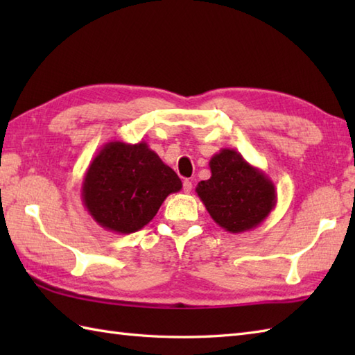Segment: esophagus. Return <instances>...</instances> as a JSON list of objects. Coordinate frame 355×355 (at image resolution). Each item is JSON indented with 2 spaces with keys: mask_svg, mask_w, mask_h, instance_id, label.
Returning a JSON list of instances; mask_svg holds the SVG:
<instances>
[{
  "mask_svg": "<svg viewBox=\"0 0 355 355\" xmlns=\"http://www.w3.org/2000/svg\"><path fill=\"white\" fill-rule=\"evenodd\" d=\"M183 191H184V193H191V191H192V182H189V180H184V182H183Z\"/></svg>",
  "mask_w": 355,
  "mask_h": 355,
  "instance_id": "esophagus-1",
  "label": "esophagus"
}]
</instances>
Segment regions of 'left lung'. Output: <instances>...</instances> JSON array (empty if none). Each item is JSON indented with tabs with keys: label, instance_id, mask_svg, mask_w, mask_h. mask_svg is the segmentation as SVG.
Masks as SVG:
<instances>
[{
	"label": "left lung",
	"instance_id": "1",
	"mask_svg": "<svg viewBox=\"0 0 355 355\" xmlns=\"http://www.w3.org/2000/svg\"><path fill=\"white\" fill-rule=\"evenodd\" d=\"M209 166L212 175L200 182L195 192L212 220L230 233L258 227L276 206L273 182L235 149H221Z\"/></svg>",
	"mask_w": 355,
	"mask_h": 355
}]
</instances>
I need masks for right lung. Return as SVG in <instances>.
Masks as SVG:
<instances>
[{"instance_id":"add662e5","label":"right lung","mask_w":355,"mask_h":355,"mask_svg":"<svg viewBox=\"0 0 355 355\" xmlns=\"http://www.w3.org/2000/svg\"><path fill=\"white\" fill-rule=\"evenodd\" d=\"M182 180L146 141H108L89 163L82 202L105 230L130 235L145 227Z\"/></svg>"}]
</instances>
